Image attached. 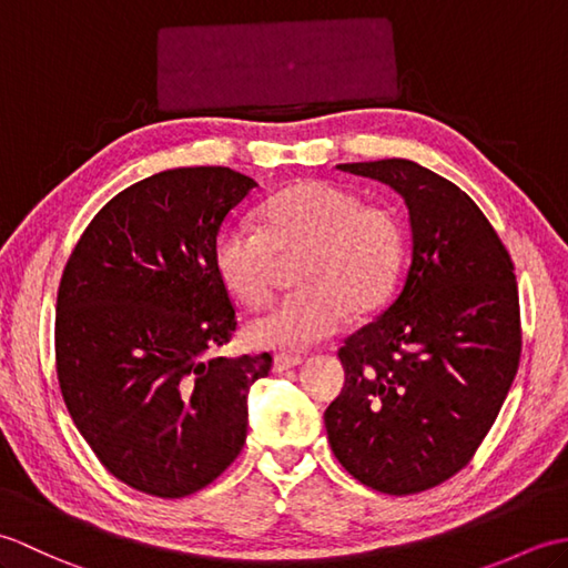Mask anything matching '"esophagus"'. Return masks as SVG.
Returning a JSON list of instances; mask_svg holds the SVG:
<instances>
[{"label": "esophagus", "mask_w": 568, "mask_h": 568, "mask_svg": "<svg viewBox=\"0 0 568 568\" xmlns=\"http://www.w3.org/2000/svg\"><path fill=\"white\" fill-rule=\"evenodd\" d=\"M300 364H303V358H300V356H287V354H275L273 356V371L275 373L291 371V368H295Z\"/></svg>", "instance_id": "1"}]
</instances>
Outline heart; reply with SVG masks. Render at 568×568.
<instances>
[{"label": "heart", "instance_id": "b5f03b06", "mask_svg": "<svg viewBox=\"0 0 568 568\" xmlns=\"http://www.w3.org/2000/svg\"><path fill=\"white\" fill-rule=\"evenodd\" d=\"M263 229L234 220L214 239L212 261L224 287L261 305L273 285V251L303 248L293 265L297 291L246 324L251 344L303 352L339 334L348 312L368 315L388 300L403 265V229L385 207L324 180H300L263 204Z\"/></svg>", "mask_w": 568, "mask_h": 568}]
</instances>
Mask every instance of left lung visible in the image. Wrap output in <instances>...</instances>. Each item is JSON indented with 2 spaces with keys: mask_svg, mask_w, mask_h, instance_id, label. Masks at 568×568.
Instances as JSON below:
<instances>
[{
  "mask_svg": "<svg viewBox=\"0 0 568 568\" xmlns=\"http://www.w3.org/2000/svg\"><path fill=\"white\" fill-rule=\"evenodd\" d=\"M336 168L403 197L413 256L397 297L339 348L324 427L348 474L407 496L458 474L496 422L520 364L517 283L496 229L446 178L405 159Z\"/></svg>",
  "mask_w": 568,
  "mask_h": 568,
  "instance_id": "1",
  "label": "left lung"
}]
</instances>
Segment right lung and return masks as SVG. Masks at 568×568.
Here are the masks:
<instances>
[{"instance_id":"obj_1","label":"right lung","mask_w":568,"mask_h":568,"mask_svg":"<svg viewBox=\"0 0 568 568\" xmlns=\"http://www.w3.org/2000/svg\"><path fill=\"white\" fill-rule=\"evenodd\" d=\"M256 187L222 165L155 173L104 204L60 277L68 413L104 468L149 496H190L234 462L251 385L273 366L214 356L236 327L214 239Z\"/></svg>"}]
</instances>
